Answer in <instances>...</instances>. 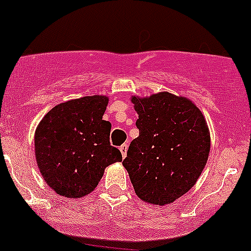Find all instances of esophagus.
I'll use <instances>...</instances> for the list:
<instances>
[{"instance_id": "obj_1", "label": "esophagus", "mask_w": 251, "mask_h": 251, "mask_svg": "<svg viewBox=\"0 0 251 251\" xmlns=\"http://www.w3.org/2000/svg\"><path fill=\"white\" fill-rule=\"evenodd\" d=\"M119 150H121V153H122V157H126L127 156V151H128V145L127 143H124V145H122L121 147H119Z\"/></svg>"}]
</instances>
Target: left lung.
Returning a JSON list of instances; mask_svg holds the SVG:
<instances>
[{
	"label": "left lung",
	"mask_w": 251,
	"mask_h": 251,
	"mask_svg": "<svg viewBox=\"0 0 251 251\" xmlns=\"http://www.w3.org/2000/svg\"><path fill=\"white\" fill-rule=\"evenodd\" d=\"M132 101L139 136L130 142L123 166L139 199L174 202L196 183L207 162V124L192 101L171 93Z\"/></svg>",
	"instance_id": "8db88e82"
}]
</instances>
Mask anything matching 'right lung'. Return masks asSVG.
Here are the masks:
<instances>
[{
	"label": "right lung",
	"instance_id": "obj_1",
	"mask_svg": "<svg viewBox=\"0 0 251 251\" xmlns=\"http://www.w3.org/2000/svg\"><path fill=\"white\" fill-rule=\"evenodd\" d=\"M108 98L83 97L54 106L35 133L37 166L57 195L83 197L98 186L105 167L122 161L103 121Z\"/></svg>",
	"mask_w": 251,
	"mask_h": 251
}]
</instances>
